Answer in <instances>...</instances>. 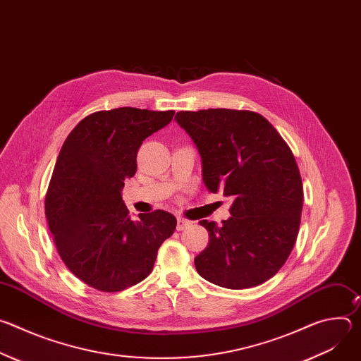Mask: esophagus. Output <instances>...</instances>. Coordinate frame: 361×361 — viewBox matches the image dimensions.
I'll list each match as a JSON object with an SVG mask.
<instances>
[{"label":"esophagus","instance_id":"1","mask_svg":"<svg viewBox=\"0 0 361 361\" xmlns=\"http://www.w3.org/2000/svg\"><path fill=\"white\" fill-rule=\"evenodd\" d=\"M191 226V221L185 220V219H177V230L183 231L185 228H188Z\"/></svg>","mask_w":361,"mask_h":361}]
</instances>
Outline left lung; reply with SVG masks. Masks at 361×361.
I'll list each match as a JSON object with an SVG mask.
<instances>
[{
    "mask_svg": "<svg viewBox=\"0 0 361 361\" xmlns=\"http://www.w3.org/2000/svg\"><path fill=\"white\" fill-rule=\"evenodd\" d=\"M176 118L200 152L205 187L234 198L223 226L200 221L210 243L194 259L197 273L233 290L263 284L288 259L300 228L302 183L290 147L254 111L209 109Z\"/></svg>",
    "mask_w": 361,
    "mask_h": 361,
    "instance_id": "8db88e82",
    "label": "left lung"
}]
</instances>
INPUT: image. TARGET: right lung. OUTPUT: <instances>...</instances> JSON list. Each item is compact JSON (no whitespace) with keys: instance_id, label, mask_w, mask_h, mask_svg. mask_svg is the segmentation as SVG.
Returning <instances> with one entry per match:
<instances>
[{"instance_id":"add662e5","label":"right lung","mask_w":361,"mask_h":361,"mask_svg":"<svg viewBox=\"0 0 361 361\" xmlns=\"http://www.w3.org/2000/svg\"><path fill=\"white\" fill-rule=\"evenodd\" d=\"M174 113L97 111L82 118L61 147L45 216L64 264L95 290L116 293L142 281L176 230V217L164 210L134 221L121 197L124 180L137 171L140 145Z\"/></svg>"}]
</instances>
